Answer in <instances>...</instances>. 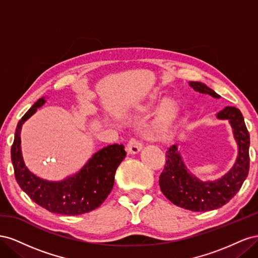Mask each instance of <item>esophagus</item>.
<instances>
[{"instance_id": "esophagus-1", "label": "esophagus", "mask_w": 258, "mask_h": 258, "mask_svg": "<svg viewBox=\"0 0 258 258\" xmlns=\"http://www.w3.org/2000/svg\"><path fill=\"white\" fill-rule=\"evenodd\" d=\"M142 148H143V145H142L141 142L139 141V140H137V139H131L130 141H129V143L127 144L126 150H127V153H128V154H130V155H136V154L141 152Z\"/></svg>"}]
</instances>
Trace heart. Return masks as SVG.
I'll return each mask as SVG.
<instances>
[{
  "mask_svg": "<svg viewBox=\"0 0 258 258\" xmlns=\"http://www.w3.org/2000/svg\"><path fill=\"white\" fill-rule=\"evenodd\" d=\"M174 111V104L170 99H165L161 101L160 105L157 110V116H156V120L154 123L155 130H162L166 127L167 122L169 121L170 117L172 116Z\"/></svg>",
  "mask_w": 258,
  "mask_h": 258,
  "instance_id": "obj_1",
  "label": "heart"
}]
</instances>
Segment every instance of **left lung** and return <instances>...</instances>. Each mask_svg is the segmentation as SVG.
Listing matches in <instances>:
<instances>
[{
    "label": "left lung",
    "mask_w": 258,
    "mask_h": 258,
    "mask_svg": "<svg viewBox=\"0 0 258 258\" xmlns=\"http://www.w3.org/2000/svg\"><path fill=\"white\" fill-rule=\"evenodd\" d=\"M189 86L195 91L216 99L221 98L204 83L189 82ZM216 117L229 120L238 145L237 160L228 172L214 181H201L186 168L177 146L172 145L166 153L165 169L159 176L162 194L173 205L194 212H206L227 204L239 191L248 174L249 135L243 116L238 108L226 106L216 114Z\"/></svg>",
    "instance_id": "8db88e82"
}]
</instances>
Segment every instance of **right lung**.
<instances>
[{
	"label": "right lung",
	"instance_id": "add662e5",
	"mask_svg": "<svg viewBox=\"0 0 258 258\" xmlns=\"http://www.w3.org/2000/svg\"><path fill=\"white\" fill-rule=\"evenodd\" d=\"M46 102L38 99L19 120L11 150L16 181L35 204L51 213L80 215L99 208L110 195L116 169L126 157L122 144H112L95 153L79 172L62 181L36 176L26 167L21 153L22 124Z\"/></svg>",
	"mask_w": 258,
	"mask_h": 258
}]
</instances>
